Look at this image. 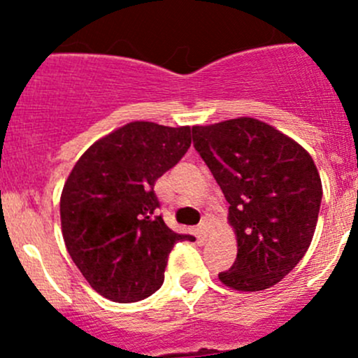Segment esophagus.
<instances>
[{"mask_svg": "<svg viewBox=\"0 0 358 358\" xmlns=\"http://www.w3.org/2000/svg\"><path fill=\"white\" fill-rule=\"evenodd\" d=\"M199 229H201L202 236H204V237H208V236H209V230H211V222H209L208 218H206V220H202V222H201V225H199Z\"/></svg>", "mask_w": 358, "mask_h": 358, "instance_id": "esophagus-1", "label": "esophagus"}]
</instances>
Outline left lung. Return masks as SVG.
I'll return each mask as SVG.
<instances>
[{
	"label": "left lung",
	"mask_w": 358,
	"mask_h": 358,
	"mask_svg": "<svg viewBox=\"0 0 358 358\" xmlns=\"http://www.w3.org/2000/svg\"><path fill=\"white\" fill-rule=\"evenodd\" d=\"M194 147L229 202L237 258L218 279L236 291L275 286L313 239L322 182L312 156L255 117L192 126Z\"/></svg>",
	"instance_id": "1"
}]
</instances>
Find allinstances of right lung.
<instances>
[{
  "label": "right lung",
  "instance_id": "obj_1",
  "mask_svg": "<svg viewBox=\"0 0 358 358\" xmlns=\"http://www.w3.org/2000/svg\"><path fill=\"white\" fill-rule=\"evenodd\" d=\"M190 126L133 121L96 140L69 173L60 196L72 262L103 298L133 303L161 287L173 232L157 215L154 183L189 150Z\"/></svg>",
  "mask_w": 358,
  "mask_h": 358
}]
</instances>
